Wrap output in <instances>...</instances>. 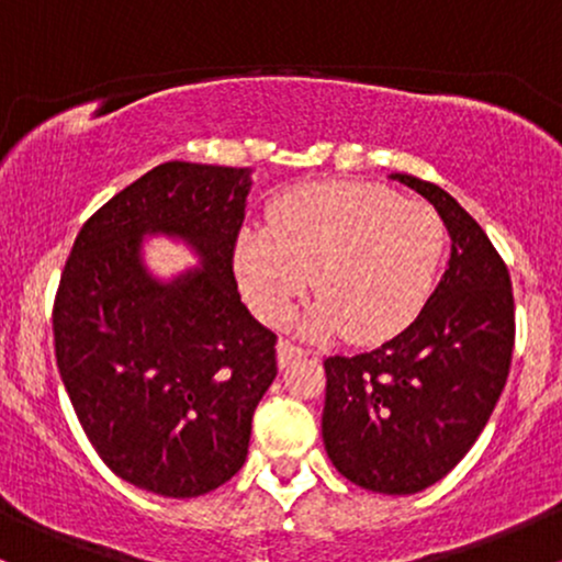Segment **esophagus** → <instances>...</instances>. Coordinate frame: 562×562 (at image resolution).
I'll list each match as a JSON object with an SVG mask.
<instances>
[{"mask_svg": "<svg viewBox=\"0 0 562 562\" xmlns=\"http://www.w3.org/2000/svg\"><path fill=\"white\" fill-rule=\"evenodd\" d=\"M301 357H306V348L303 346L290 344V340H280V344H277V364L280 367H288L293 359Z\"/></svg>", "mask_w": 562, "mask_h": 562, "instance_id": "1", "label": "esophagus"}]
</instances>
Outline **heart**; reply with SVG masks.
I'll list each match as a JSON object with an SVG mask.
<instances>
[{
  "label": "heart",
  "instance_id": "1",
  "mask_svg": "<svg viewBox=\"0 0 562 562\" xmlns=\"http://www.w3.org/2000/svg\"><path fill=\"white\" fill-rule=\"evenodd\" d=\"M443 250L441 218L389 187L327 179L293 187L267 209V229H243L235 272L250 308L282 322L312 274L308 330L383 344L420 314Z\"/></svg>",
  "mask_w": 562,
  "mask_h": 562
}]
</instances>
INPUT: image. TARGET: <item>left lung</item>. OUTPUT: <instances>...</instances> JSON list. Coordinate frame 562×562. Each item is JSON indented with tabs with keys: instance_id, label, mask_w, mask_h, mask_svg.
I'll list each match as a JSON object with an SVG mask.
<instances>
[{
	"instance_id": "8db88e82",
	"label": "left lung",
	"mask_w": 562,
	"mask_h": 562,
	"mask_svg": "<svg viewBox=\"0 0 562 562\" xmlns=\"http://www.w3.org/2000/svg\"><path fill=\"white\" fill-rule=\"evenodd\" d=\"M391 177L434 203L451 259L406 330L375 351L325 359L322 438L340 475L402 496L441 481L486 428L509 375L515 301L479 222L438 184Z\"/></svg>"
}]
</instances>
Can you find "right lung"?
<instances>
[{
	"label": "right lung",
	"instance_id": "1",
	"mask_svg": "<svg viewBox=\"0 0 562 562\" xmlns=\"http://www.w3.org/2000/svg\"><path fill=\"white\" fill-rule=\"evenodd\" d=\"M250 169L169 160L83 222L55 295V357L100 460L145 492L187 499L243 468L277 375V335L245 308L235 243ZM190 239L205 270L160 286L138 237Z\"/></svg>",
	"mask_w": 562,
	"mask_h": 562
}]
</instances>
